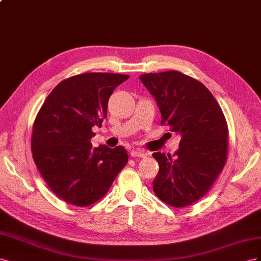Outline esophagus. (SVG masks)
Instances as JSON below:
<instances>
[{"label":"esophagus","instance_id":"34e87169","mask_svg":"<svg viewBox=\"0 0 261 261\" xmlns=\"http://www.w3.org/2000/svg\"><path fill=\"white\" fill-rule=\"evenodd\" d=\"M131 156H133V158H146V153L145 152H143V151H141V150H133V151H131Z\"/></svg>","mask_w":261,"mask_h":261}]
</instances>
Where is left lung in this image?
Here are the masks:
<instances>
[{
	"label": "left lung",
	"mask_w": 261,
	"mask_h": 261,
	"mask_svg": "<svg viewBox=\"0 0 261 261\" xmlns=\"http://www.w3.org/2000/svg\"><path fill=\"white\" fill-rule=\"evenodd\" d=\"M140 80L158 103L162 124H169L181 137L173 159L153 153L160 165L154 192L169 205L187 206L210 190L225 165V117L209 89L180 72L147 73Z\"/></svg>",
	"instance_id": "8db88e82"
}]
</instances>
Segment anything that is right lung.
Wrapping results in <instances>:
<instances>
[{
  "label": "right lung",
  "mask_w": 261,
  "mask_h": 261,
  "mask_svg": "<svg viewBox=\"0 0 261 261\" xmlns=\"http://www.w3.org/2000/svg\"><path fill=\"white\" fill-rule=\"evenodd\" d=\"M129 79L83 73L59 83L44 100L33 128V158L49 188L65 202L91 205L101 199L128 163L123 146L93 147L114 89Z\"/></svg>",
  "instance_id": "1"
}]
</instances>
